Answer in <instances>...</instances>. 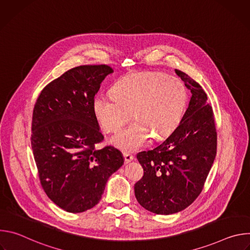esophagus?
Instances as JSON below:
<instances>
[{
  "instance_id": "1",
  "label": "esophagus",
  "mask_w": 250,
  "mask_h": 250,
  "mask_svg": "<svg viewBox=\"0 0 250 250\" xmlns=\"http://www.w3.org/2000/svg\"><path fill=\"white\" fill-rule=\"evenodd\" d=\"M124 158H125V163H129L130 161L133 160V156L128 152H124Z\"/></svg>"
}]
</instances>
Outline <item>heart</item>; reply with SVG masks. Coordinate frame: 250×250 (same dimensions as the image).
<instances>
[{"label": "heart", "instance_id": "obj_1", "mask_svg": "<svg viewBox=\"0 0 250 250\" xmlns=\"http://www.w3.org/2000/svg\"><path fill=\"white\" fill-rule=\"evenodd\" d=\"M187 103V91L173 76L145 71L121 78L113 94L99 93L93 101L94 113L106 132L118 131L131 117L135 121L112 139L125 150H135L152 135L161 139L179 124Z\"/></svg>", "mask_w": 250, "mask_h": 250}]
</instances>
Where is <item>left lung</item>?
I'll return each mask as SVG.
<instances>
[{
    "label": "left lung",
    "instance_id": "1",
    "mask_svg": "<svg viewBox=\"0 0 250 250\" xmlns=\"http://www.w3.org/2000/svg\"><path fill=\"white\" fill-rule=\"evenodd\" d=\"M176 74L192 97L181 123L155 148L137 153L144 176L134 185L137 202L157 215H171L201 194L217 154V127L200 84L181 70Z\"/></svg>",
    "mask_w": 250,
    "mask_h": 250
}]
</instances>
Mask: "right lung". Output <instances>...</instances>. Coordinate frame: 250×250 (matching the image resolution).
Masks as SVG:
<instances>
[{"mask_svg": "<svg viewBox=\"0 0 250 250\" xmlns=\"http://www.w3.org/2000/svg\"><path fill=\"white\" fill-rule=\"evenodd\" d=\"M108 65H82L47 84L34 104L31 148L42 189L68 212H82L101 200L106 181L123 164L114 146L97 149L104 140L93 109Z\"/></svg>", "mask_w": 250, "mask_h": 250, "instance_id": "obj_1", "label": "right lung"}]
</instances>
